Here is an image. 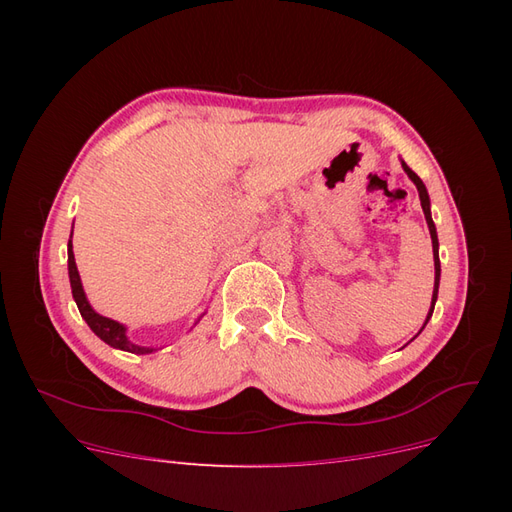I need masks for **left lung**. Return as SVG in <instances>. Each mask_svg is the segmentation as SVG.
<instances>
[{
  "instance_id": "left-lung-1",
  "label": "left lung",
  "mask_w": 512,
  "mask_h": 512,
  "mask_svg": "<svg viewBox=\"0 0 512 512\" xmlns=\"http://www.w3.org/2000/svg\"><path fill=\"white\" fill-rule=\"evenodd\" d=\"M401 166H404V170L408 173V177L414 181L416 190H418V198H421V207H423V213H425V220H427V226H429V235H431V243H433V265H436V282H433V297H431V309L427 314V320L425 324L429 322L431 314H433V305H436V299H438V286H440V256H438V235H436V226H433V220H431V211H429V196H427V190H425V183L421 181V177H418L414 170L406 164L401 162ZM423 324V329H425Z\"/></svg>"
}]
</instances>
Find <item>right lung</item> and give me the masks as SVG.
Instances as JSON below:
<instances>
[{"label":"right lung","mask_w":512,"mask_h":512,"mask_svg":"<svg viewBox=\"0 0 512 512\" xmlns=\"http://www.w3.org/2000/svg\"><path fill=\"white\" fill-rule=\"evenodd\" d=\"M68 273H70L72 297H74L76 305H79V312L85 318V322L89 324V329L94 331L102 339V342H106L108 346H113V348H119V350L134 352V354H149V352H153V348L132 344L130 339L126 337V327H123V324H119V322H115L111 318H104V316L96 314L94 309H91V305L87 303L85 292H83L79 269H76L74 254H72V243H68Z\"/></svg>","instance_id":"obj_1"}]
</instances>
